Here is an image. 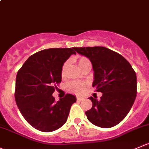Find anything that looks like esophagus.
<instances>
[{
	"label": "esophagus",
	"instance_id": "obj_1",
	"mask_svg": "<svg viewBox=\"0 0 149 149\" xmlns=\"http://www.w3.org/2000/svg\"><path fill=\"white\" fill-rule=\"evenodd\" d=\"M77 101H83V97H77Z\"/></svg>",
	"mask_w": 149,
	"mask_h": 149
}]
</instances>
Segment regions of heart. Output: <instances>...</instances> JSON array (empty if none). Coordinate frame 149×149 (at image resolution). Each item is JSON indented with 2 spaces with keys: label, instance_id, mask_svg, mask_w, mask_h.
I'll use <instances>...</instances> for the list:
<instances>
[{
  "label": "heart",
  "instance_id": "obj_1",
  "mask_svg": "<svg viewBox=\"0 0 149 149\" xmlns=\"http://www.w3.org/2000/svg\"><path fill=\"white\" fill-rule=\"evenodd\" d=\"M77 62V65L80 67V69H83V68L86 67L88 65H91V62L86 57H77L76 58ZM69 66V61H66L64 63H63V66H62L61 69V77L63 78H65L66 77V74H67L68 68ZM86 86H87V83H83V82H79V81H74L71 83L69 85V88L73 93H76V94H81L84 92L85 89H86Z\"/></svg>",
  "mask_w": 149,
  "mask_h": 149
}]
</instances>
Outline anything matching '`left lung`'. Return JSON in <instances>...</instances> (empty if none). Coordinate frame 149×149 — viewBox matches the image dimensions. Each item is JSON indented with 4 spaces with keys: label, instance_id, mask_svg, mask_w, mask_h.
Segmentation results:
<instances>
[{
    "label": "left lung",
    "instance_id": "left-lung-1",
    "mask_svg": "<svg viewBox=\"0 0 149 149\" xmlns=\"http://www.w3.org/2000/svg\"><path fill=\"white\" fill-rule=\"evenodd\" d=\"M74 50L91 61L93 70L92 86L102 93L100 100L88 98L93 105L86 112L88 119L102 128L117 125L127 116L135 100V72L121 55L107 47H74Z\"/></svg>",
    "mask_w": 149,
    "mask_h": 149
}]
</instances>
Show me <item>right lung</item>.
I'll list each match as a JSON object with an SVG mask.
<instances>
[{
    "mask_svg": "<svg viewBox=\"0 0 149 149\" xmlns=\"http://www.w3.org/2000/svg\"><path fill=\"white\" fill-rule=\"evenodd\" d=\"M73 54L74 47L43 49L30 56L18 71L17 105L28 124L39 131L49 132L61 127L77 100L70 93L58 102L52 96L54 85L61 82L63 63Z\"/></svg>",
    "mask_w": 149,
    "mask_h": 149,
    "instance_id": "obj_1",
    "label": "right lung"
}]
</instances>
